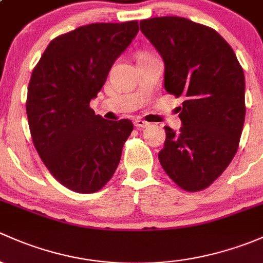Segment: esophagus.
<instances>
[{"label":"esophagus","instance_id":"34e87169","mask_svg":"<svg viewBox=\"0 0 263 263\" xmlns=\"http://www.w3.org/2000/svg\"><path fill=\"white\" fill-rule=\"evenodd\" d=\"M134 125L137 126V128H145V126H148V123L142 120V119H138V120L134 121Z\"/></svg>","mask_w":263,"mask_h":263}]
</instances>
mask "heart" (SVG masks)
<instances>
[{
	"label": "heart",
	"instance_id": "1",
	"mask_svg": "<svg viewBox=\"0 0 263 263\" xmlns=\"http://www.w3.org/2000/svg\"><path fill=\"white\" fill-rule=\"evenodd\" d=\"M140 55H143V54H140Z\"/></svg>",
	"mask_w": 263,
	"mask_h": 263
}]
</instances>
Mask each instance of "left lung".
I'll return each instance as SVG.
<instances>
[{
	"label": "left lung",
	"instance_id": "obj_1",
	"mask_svg": "<svg viewBox=\"0 0 263 263\" xmlns=\"http://www.w3.org/2000/svg\"><path fill=\"white\" fill-rule=\"evenodd\" d=\"M164 62V88L182 96V126H164L159 163L182 190H204L226 171L239 145L246 116L245 73L214 29L178 16L140 21Z\"/></svg>",
	"mask_w": 263,
	"mask_h": 263
}]
</instances>
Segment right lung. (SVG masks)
I'll use <instances>...</instances> for the list:
<instances>
[{"instance_id": "obj_1", "label": "right lung", "mask_w": 263, "mask_h": 263, "mask_svg": "<svg viewBox=\"0 0 263 263\" xmlns=\"http://www.w3.org/2000/svg\"><path fill=\"white\" fill-rule=\"evenodd\" d=\"M138 30V21L81 26L54 37L31 73L26 114L32 143L69 190H101L118 168L133 123L95 115L90 101Z\"/></svg>"}]
</instances>
